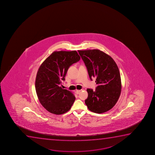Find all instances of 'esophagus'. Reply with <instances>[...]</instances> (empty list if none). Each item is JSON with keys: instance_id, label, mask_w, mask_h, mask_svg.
<instances>
[{"instance_id": "esophagus-1", "label": "esophagus", "mask_w": 155, "mask_h": 155, "mask_svg": "<svg viewBox=\"0 0 155 155\" xmlns=\"http://www.w3.org/2000/svg\"><path fill=\"white\" fill-rule=\"evenodd\" d=\"M80 91H81V90H77L76 91V93L77 94H79V93L80 92Z\"/></svg>"}]
</instances>
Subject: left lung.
<instances>
[{"mask_svg": "<svg viewBox=\"0 0 155 155\" xmlns=\"http://www.w3.org/2000/svg\"><path fill=\"white\" fill-rule=\"evenodd\" d=\"M79 54L87 68L91 80L94 77L97 86L95 90L87 89L85 103L93 113H105L118 100L121 82L118 68L109 55L99 50H78Z\"/></svg>", "mask_w": 155, "mask_h": 155, "instance_id": "8db88e82", "label": "left lung"}]
</instances>
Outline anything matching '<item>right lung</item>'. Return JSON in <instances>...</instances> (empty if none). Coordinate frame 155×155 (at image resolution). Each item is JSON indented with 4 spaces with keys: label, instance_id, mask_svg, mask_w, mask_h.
<instances>
[{
    "label": "right lung",
    "instance_id": "obj_1",
    "mask_svg": "<svg viewBox=\"0 0 155 155\" xmlns=\"http://www.w3.org/2000/svg\"><path fill=\"white\" fill-rule=\"evenodd\" d=\"M80 59L76 51H54L40 65L35 88L39 102L50 113L63 114L73 105L75 95L60 85L69 67Z\"/></svg>",
    "mask_w": 155,
    "mask_h": 155
}]
</instances>
